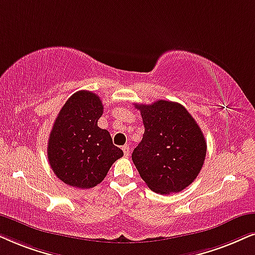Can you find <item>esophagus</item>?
I'll list each match as a JSON object with an SVG mask.
<instances>
[{"instance_id":"34e87169","label":"esophagus","mask_w":255,"mask_h":255,"mask_svg":"<svg viewBox=\"0 0 255 255\" xmlns=\"http://www.w3.org/2000/svg\"><path fill=\"white\" fill-rule=\"evenodd\" d=\"M122 150H124V154H125L126 156L129 155V151H130V149H129V146H128V144H126V146L122 147Z\"/></svg>"}]
</instances>
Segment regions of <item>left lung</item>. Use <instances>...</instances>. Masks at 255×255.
<instances>
[{"label":"left lung","instance_id":"obj_1","mask_svg":"<svg viewBox=\"0 0 255 255\" xmlns=\"http://www.w3.org/2000/svg\"><path fill=\"white\" fill-rule=\"evenodd\" d=\"M144 133L131 154L138 174L153 192L178 193L194 181L205 162L207 143L188 111L178 102L159 100L134 104Z\"/></svg>","mask_w":255,"mask_h":255}]
</instances>
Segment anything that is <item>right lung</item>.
Listing matches in <instances>:
<instances>
[{"label":"right lung","instance_id":"right-lung-1","mask_svg":"<svg viewBox=\"0 0 255 255\" xmlns=\"http://www.w3.org/2000/svg\"><path fill=\"white\" fill-rule=\"evenodd\" d=\"M104 105L94 93L80 90L67 100L55 119L47 155L55 175L75 188H93L124 155L108 130L98 126Z\"/></svg>","mask_w":255,"mask_h":255}]
</instances>
